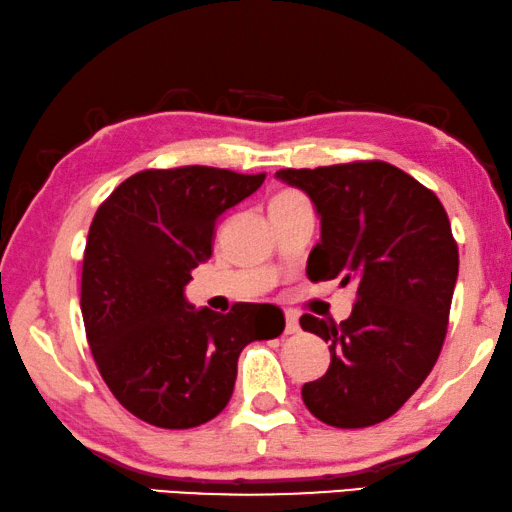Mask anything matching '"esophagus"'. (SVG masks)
<instances>
[{
    "label": "esophagus",
    "instance_id": "obj_1",
    "mask_svg": "<svg viewBox=\"0 0 512 512\" xmlns=\"http://www.w3.org/2000/svg\"><path fill=\"white\" fill-rule=\"evenodd\" d=\"M299 315H296V312H292V310H287L285 312V333H299Z\"/></svg>",
    "mask_w": 512,
    "mask_h": 512
}]
</instances>
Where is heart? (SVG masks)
Returning <instances> with one entry per match:
<instances>
[{"label": "heart", "mask_w": 512, "mask_h": 512, "mask_svg": "<svg viewBox=\"0 0 512 512\" xmlns=\"http://www.w3.org/2000/svg\"><path fill=\"white\" fill-rule=\"evenodd\" d=\"M294 197H301V193H296V190H280V193L273 195L271 204H280V202H287V200H294Z\"/></svg>", "instance_id": "1"}]
</instances>
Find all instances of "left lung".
Here are the masks:
<instances>
[{
	"mask_svg": "<svg viewBox=\"0 0 512 512\" xmlns=\"http://www.w3.org/2000/svg\"><path fill=\"white\" fill-rule=\"evenodd\" d=\"M276 177L308 193L322 241L310 280L356 282L345 322L301 317L329 342L324 377L303 386L310 414L333 427H368L398 411L444 347L457 280V243L439 197L384 160L287 170Z\"/></svg>",
	"mask_w": 512,
	"mask_h": 512,
	"instance_id": "8db88e82",
	"label": "left lung"
}]
</instances>
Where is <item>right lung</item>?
Returning <instances> with one entry per match:
<instances>
[{
	"instance_id": "1",
	"label": "right lung",
	"mask_w": 512,
	"mask_h": 512,
	"mask_svg": "<svg viewBox=\"0 0 512 512\" xmlns=\"http://www.w3.org/2000/svg\"><path fill=\"white\" fill-rule=\"evenodd\" d=\"M264 179L207 165L142 170L91 220L80 292L87 342L114 398L140 421L188 430L216 418L241 349L285 329L271 303L220 315L183 296L190 271L213 253L218 218Z\"/></svg>"
}]
</instances>
